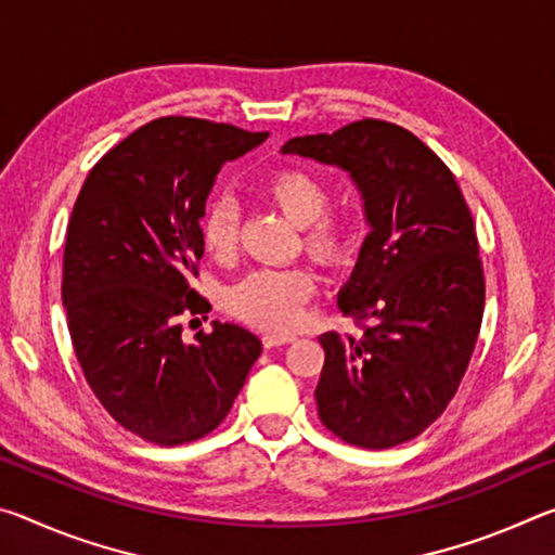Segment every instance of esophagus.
I'll use <instances>...</instances> for the list:
<instances>
[{"label": "esophagus", "instance_id": "1", "mask_svg": "<svg viewBox=\"0 0 555 555\" xmlns=\"http://www.w3.org/2000/svg\"><path fill=\"white\" fill-rule=\"evenodd\" d=\"M294 340H296L294 333H264V347H279Z\"/></svg>", "mask_w": 555, "mask_h": 555}]
</instances>
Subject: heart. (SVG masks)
<instances>
[{
    "label": "heart",
    "instance_id": "heart-1",
    "mask_svg": "<svg viewBox=\"0 0 555 555\" xmlns=\"http://www.w3.org/2000/svg\"><path fill=\"white\" fill-rule=\"evenodd\" d=\"M264 195L296 228H304L308 255L323 264H340L352 249V220L327 210L331 188L306 168H281L264 183ZM201 242L215 259H230L240 242V212L228 198L212 201L201 218ZM315 291V274L306 267L251 271L230 288L228 308L240 321L279 331L300 321Z\"/></svg>",
    "mask_w": 555,
    "mask_h": 555
}]
</instances>
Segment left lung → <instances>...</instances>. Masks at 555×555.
<instances>
[{
	"label": "left lung",
	"mask_w": 555,
	"mask_h": 555,
	"mask_svg": "<svg viewBox=\"0 0 555 555\" xmlns=\"http://www.w3.org/2000/svg\"><path fill=\"white\" fill-rule=\"evenodd\" d=\"M350 173L370 234L337 306L362 335L323 333L318 416L345 443L384 450L455 397L485 311L475 222L450 168L409 129L360 119L281 146Z\"/></svg>",
	"instance_id": "left-lung-1"
}]
</instances>
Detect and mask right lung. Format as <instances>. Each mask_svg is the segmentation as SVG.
Listing matches in <instances>:
<instances>
[{"label": "right lung", "instance_id": "add662e5", "mask_svg": "<svg viewBox=\"0 0 555 555\" xmlns=\"http://www.w3.org/2000/svg\"><path fill=\"white\" fill-rule=\"evenodd\" d=\"M264 139L208 119H154L92 166L73 205L61 294L75 357L109 416L149 443L218 428L261 354L255 333L220 321L188 345L178 315L210 311L191 279L215 176Z\"/></svg>", "mask_w": 555, "mask_h": 555}]
</instances>
